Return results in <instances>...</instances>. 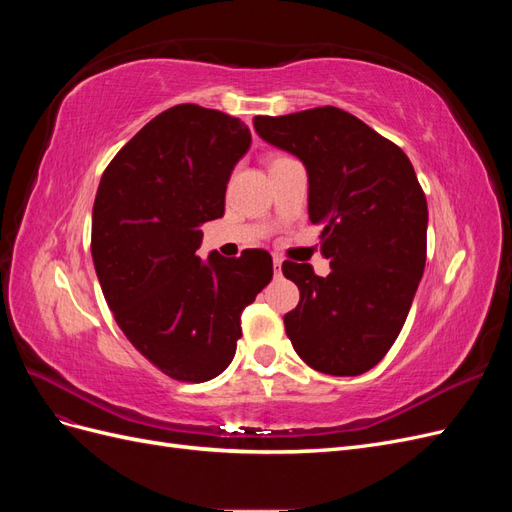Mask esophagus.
I'll return each instance as SVG.
<instances>
[{"mask_svg": "<svg viewBox=\"0 0 512 512\" xmlns=\"http://www.w3.org/2000/svg\"><path fill=\"white\" fill-rule=\"evenodd\" d=\"M273 271H275V275H280L282 273V258H273Z\"/></svg>", "mask_w": 512, "mask_h": 512, "instance_id": "34e87169", "label": "esophagus"}]
</instances>
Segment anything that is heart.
I'll return each instance as SVG.
<instances>
[{
	"label": "heart",
	"mask_w": 512,
	"mask_h": 512,
	"mask_svg": "<svg viewBox=\"0 0 512 512\" xmlns=\"http://www.w3.org/2000/svg\"><path fill=\"white\" fill-rule=\"evenodd\" d=\"M280 160H284V156H280V158H273V160H271V164H275V162H280Z\"/></svg>",
	"instance_id": "heart-1"
}]
</instances>
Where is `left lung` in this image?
I'll list each match as a JSON object with an SVG mask.
<instances>
[{
    "instance_id": "left-lung-1",
    "label": "left lung",
    "mask_w": 512,
    "mask_h": 512,
    "mask_svg": "<svg viewBox=\"0 0 512 512\" xmlns=\"http://www.w3.org/2000/svg\"><path fill=\"white\" fill-rule=\"evenodd\" d=\"M260 138L297 156L309 179V220L331 273L286 260L299 305L284 316L301 359L322 374L359 376L391 350L427 258V200L412 162L342 108L254 117Z\"/></svg>"
}]
</instances>
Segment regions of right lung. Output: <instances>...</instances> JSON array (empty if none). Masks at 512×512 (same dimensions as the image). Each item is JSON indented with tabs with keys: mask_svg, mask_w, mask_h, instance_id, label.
Returning <instances> with one entry per match:
<instances>
[{
	"mask_svg": "<svg viewBox=\"0 0 512 512\" xmlns=\"http://www.w3.org/2000/svg\"><path fill=\"white\" fill-rule=\"evenodd\" d=\"M250 128L198 104L153 117L106 166L91 218L104 299L130 344L162 374L207 382L230 365L241 312L273 277L265 250L196 256L224 215L226 183Z\"/></svg>",
	"mask_w": 512,
	"mask_h": 512,
	"instance_id": "obj_1",
	"label": "right lung"
}]
</instances>
